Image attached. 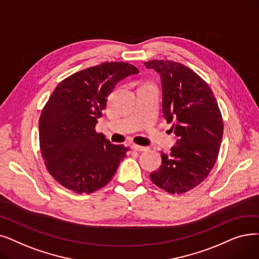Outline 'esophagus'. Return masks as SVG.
<instances>
[{
    "instance_id": "esophagus-1",
    "label": "esophagus",
    "mask_w": 259,
    "mask_h": 259,
    "mask_svg": "<svg viewBox=\"0 0 259 259\" xmlns=\"http://www.w3.org/2000/svg\"><path fill=\"white\" fill-rule=\"evenodd\" d=\"M132 148L134 150H137V151H146L148 149V147H145V146H140V145H137V144H134L132 146Z\"/></svg>"
}]
</instances>
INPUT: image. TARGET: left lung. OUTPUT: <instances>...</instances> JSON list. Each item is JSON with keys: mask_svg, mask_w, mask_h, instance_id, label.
<instances>
[{"mask_svg": "<svg viewBox=\"0 0 259 259\" xmlns=\"http://www.w3.org/2000/svg\"><path fill=\"white\" fill-rule=\"evenodd\" d=\"M161 76L163 114L174 121L177 145L162 153L151 181L169 194H183L207 178L215 165L223 136L218 103L205 80L186 65L171 60L144 62Z\"/></svg>", "mask_w": 259, "mask_h": 259, "instance_id": "1", "label": "left lung"}]
</instances>
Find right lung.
Segmentation results:
<instances>
[{"label":"right lung","mask_w":259,"mask_h":259,"mask_svg":"<svg viewBox=\"0 0 259 259\" xmlns=\"http://www.w3.org/2000/svg\"><path fill=\"white\" fill-rule=\"evenodd\" d=\"M139 70L104 62L66 77L56 87L39 119V144L50 175L77 194L107 185L130 149L111 144L95 130L116 83Z\"/></svg>","instance_id":"add662e5"}]
</instances>
